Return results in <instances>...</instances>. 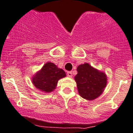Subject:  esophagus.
Segmentation results:
<instances>
[{"label":"esophagus","instance_id":"esophagus-1","mask_svg":"<svg viewBox=\"0 0 133 133\" xmlns=\"http://www.w3.org/2000/svg\"><path fill=\"white\" fill-rule=\"evenodd\" d=\"M67 76L69 77H72V72H67Z\"/></svg>","mask_w":133,"mask_h":133}]
</instances>
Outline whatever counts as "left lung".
I'll list each match as a JSON object with an SVG mask.
<instances>
[{
    "label": "left lung",
    "instance_id": "obj_1",
    "mask_svg": "<svg viewBox=\"0 0 133 133\" xmlns=\"http://www.w3.org/2000/svg\"><path fill=\"white\" fill-rule=\"evenodd\" d=\"M74 77L78 93L88 101H93L103 93L108 78L104 72L91 66L88 63L79 65Z\"/></svg>",
    "mask_w": 133,
    "mask_h": 133
}]
</instances>
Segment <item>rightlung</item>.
I'll list each match as a JSON object with an SVG mask.
<instances>
[{
    "mask_svg": "<svg viewBox=\"0 0 133 133\" xmlns=\"http://www.w3.org/2000/svg\"><path fill=\"white\" fill-rule=\"evenodd\" d=\"M66 76L63 70L53 63L47 62L32 76V83L42 92L50 93L56 89L58 81Z\"/></svg>",
    "mask_w": 133,
    "mask_h": 133,
    "instance_id": "1",
    "label": "right lung"
}]
</instances>
